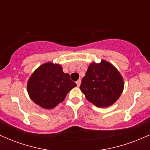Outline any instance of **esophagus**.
Instances as JSON below:
<instances>
[{"instance_id":"34e87169","label":"esophagus","mask_w":150,"mask_h":150,"mask_svg":"<svg viewBox=\"0 0 150 150\" xmlns=\"http://www.w3.org/2000/svg\"><path fill=\"white\" fill-rule=\"evenodd\" d=\"M76 84H77V87H80V84H81V80H78L76 82Z\"/></svg>"}]
</instances>
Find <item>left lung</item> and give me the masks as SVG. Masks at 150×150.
<instances>
[{"label":"left lung","mask_w":150,"mask_h":150,"mask_svg":"<svg viewBox=\"0 0 150 150\" xmlns=\"http://www.w3.org/2000/svg\"><path fill=\"white\" fill-rule=\"evenodd\" d=\"M123 87L124 82L118 70L102 60L89 65L80 89L89 102L98 107H108L118 100Z\"/></svg>","instance_id":"8db88e82"}]
</instances>
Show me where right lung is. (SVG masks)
Returning <instances> with one entry per match:
<instances>
[{"label":"right lung","instance_id":"add662e5","mask_svg":"<svg viewBox=\"0 0 150 150\" xmlns=\"http://www.w3.org/2000/svg\"><path fill=\"white\" fill-rule=\"evenodd\" d=\"M77 85L64 73L59 64L47 62L39 67L27 82V92L35 104L51 109L65 99L67 94Z\"/></svg>","mask_w":150,"mask_h":150}]
</instances>
